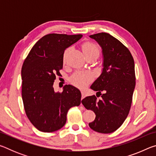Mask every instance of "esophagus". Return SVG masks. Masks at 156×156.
<instances>
[{
    "mask_svg": "<svg viewBox=\"0 0 156 156\" xmlns=\"http://www.w3.org/2000/svg\"><path fill=\"white\" fill-rule=\"evenodd\" d=\"M81 94H82V100H83V99L85 97V94H84V91H82Z\"/></svg>",
    "mask_w": 156,
    "mask_h": 156,
    "instance_id": "34e87169",
    "label": "esophagus"
}]
</instances>
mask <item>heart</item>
<instances>
[{
	"label": "heart",
	"instance_id": "1",
	"mask_svg": "<svg viewBox=\"0 0 156 156\" xmlns=\"http://www.w3.org/2000/svg\"><path fill=\"white\" fill-rule=\"evenodd\" d=\"M82 49L84 54L87 56L88 54H97L99 55L100 49L96 44L90 43V42H87L84 43L83 46H82ZM69 51V49H67L65 51L64 54V61L65 60V57L67 56V54ZM92 80V76L91 73H85V72H76L72 77L70 78V81L73 85H75L77 87L80 89L85 88L88 85L89 83H90Z\"/></svg>",
	"mask_w": 156,
	"mask_h": 156
}]
</instances>
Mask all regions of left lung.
<instances>
[{
    "label": "left lung",
    "instance_id": "1",
    "mask_svg": "<svg viewBox=\"0 0 156 156\" xmlns=\"http://www.w3.org/2000/svg\"><path fill=\"white\" fill-rule=\"evenodd\" d=\"M89 37L102 49L103 68L90 87L102 99L97 100L93 95L84 98L82 103L96 114L89 127L98 133H110L122 125L129 114L136 86L135 64L129 50L109 34L102 32ZM101 91L104 94H101Z\"/></svg>",
    "mask_w": 156,
    "mask_h": 156
}]
</instances>
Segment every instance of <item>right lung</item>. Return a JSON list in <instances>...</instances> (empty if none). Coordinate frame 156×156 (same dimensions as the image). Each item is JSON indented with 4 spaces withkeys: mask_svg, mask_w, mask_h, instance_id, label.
Masks as SVG:
<instances>
[{
    "mask_svg": "<svg viewBox=\"0 0 156 156\" xmlns=\"http://www.w3.org/2000/svg\"><path fill=\"white\" fill-rule=\"evenodd\" d=\"M82 37L81 34H47L34 44L23 62V105L29 120L39 131L61 129L68 110L82 102L80 91L75 87L66 84L62 92H56L53 87L56 75L62 69L65 50Z\"/></svg>",
    "mask_w": 156,
    "mask_h": 156,
    "instance_id": "add662e5",
    "label": "right lung"
}]
</instances>
